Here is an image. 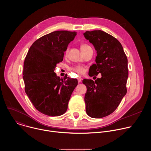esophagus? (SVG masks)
Instances as JSON below:
<instances>
[{
	"label": "esophagus",
	"mask_w": 151,
	"mask_h": 151,
	"mask_svg": "<svg viewBox=\"0 0 151 151\" xmlns=\"http://www.w3.org/2000/svg\"><path fill=\"white\" fill-rule=\"evenodd\" d=\"M78 82H81L82 81V78L81 77H78Z\"/></svg>",
	"instance_id": "1"
}]
</instances>
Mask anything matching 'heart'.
Listing matches in <instances>:
<instances>
[{
  "instance_id": "1",
  "label": "heart",
  "mask_w": 151,
  "mask_h": 151,
  "mask_svg": "<svg viewBox=\"0 0 151 151\" xmlns=\"http://www.w3.org/2000/svg\"><path fill=\"white\" fill-rule=\"evenodd\" d=\"M88 47H90L89 45H86V44H82L81 45V51H83V50H85V49L88 48ZM68 52V50L67 49L66 51V55H67ZM73 70L76 72L77 73H79V74H83L84 72H85V69L83 68V67H81V66H76L75 68H73Z\"/></svg>"
}]
</instances>
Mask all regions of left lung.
I'll return each instance as SVG.
<instances>
[{"label": "left lung", "mask_w": 151, "mask_h": 151, "mask_svg": "<svg viewBox=\"0 0 151 151\" xmlns=\"http://www.w3.org/2000/svg\"><path fill=\"white\" fill-rule=\"evenodd\" d=\"M85 38L96 51V64L92 65L89 75L101 74L95 81L85 79L86 114L92 118H102L113 113L127 92V58L121 43L101 30L86 31Z\"/></svg>", "instance_id": "1"}]
</instances>
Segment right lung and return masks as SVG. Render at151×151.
Returning a JSON list of instances; mask_svg holds the SVG:
<instances>
[{
  "instance_id": "right-lung-1",
  "label": "right lung",
  "mask_w": 151,
  "mask_h": 151,
  "mask_svg": "<svg viewBox=\"0 0 151 151\" xmlns=\"http://www.w3.org/2000/svg\"><path fill=\"white\" fill-rule=\"evenodd\" d=\"M76 32L56 31L36 40L26 56L23 72L26 94L35 108L49 116H59L68 109L76 79L60 78L54 72Z\"/></svg>"
}]
</instances>
